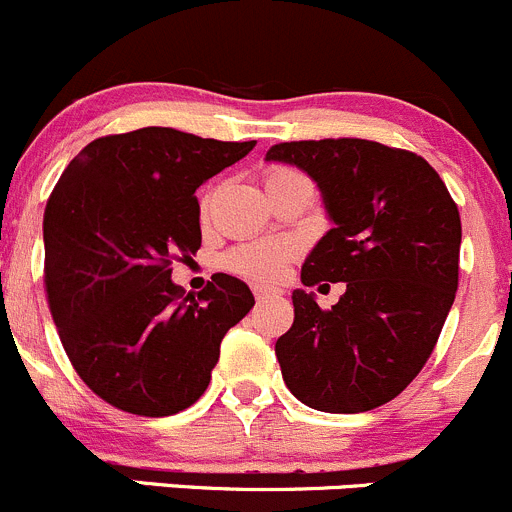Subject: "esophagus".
I'll return each instance as SVG.
<instances>
[{
  "mask_svg": "<svg viewBox=\"0 0 512 512\" xmlns=\"http://www.w3.org/2000/svg\"><path fill=\"white\" fill-rule=\"evenodd\" d=\"M279 291L276 289H266V286H253V296H256V301H266L271 299V296H276Z\"/></svg>",
  "mask_w": 512,
  "mask_h": 512,
  "instance_id": "34e87169",
  "label": "esophagus"
}]
</instances>
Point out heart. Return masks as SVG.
Instances as JSON below:
<instances>
[{
  "label": "heart",
  "mask_w": 512,
  "mask_h": 512,
  "mask_svg": "<svg viewBox=\"0 0 512 512\" xmlns=\"http://www.w3.org/2000/svg\"><path fill=\"white\" fill-rule=\"evenodd\" d=\"M291 170L276 168L271 170L266 183L274 178H281V175H289ZM211 211V196L203 201V216ZM291 256V248L286 243L276 241H264V243H248V246L236 248V251L228 253L226 266L236 274L246 276V279L253 281H276L286 269V261Z\"/></svg>",
  "instance_id": "b5f03b06"
}]
</instances>
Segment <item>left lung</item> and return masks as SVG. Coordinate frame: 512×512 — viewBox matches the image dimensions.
<instances>
[{"label": "left lung", "instance_id": "8db88e82", "mask_svg": "<svg viewBox=\"0 0 512 512\" xmlns=\"http://www.w3.org/2000/svg\"><path fill=\"white\" fill-rule=\"evenodd\" d=\"M321 191L334 228L301 266V284L342 281L329 311L294 291V324L276 342L286 387L319 412H367L397 397L435 349L457 291L462 226L430 163L374 140H299L266 153Z\"/></svg>", "mask_w": 512, "mask_h": 512}]
</instances>
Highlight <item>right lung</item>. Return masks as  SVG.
Wrapping results in <instances>:
<instances>
[{
  "instance_id": "right-lung-1",
  "label": "right lung",
  "mask_w": 512,
  "mask_h": 512,
  "mask_svg": "<svg viewBox=\"0 0 512 512\" xmlns=\"http://www.w3.org/2000/svg\"><path fill=\"white\" fill-rule=\"evenodd\" d=\"M253 145L140 128L92 140L57 180L42 223L47 301L72 367L118 410L191 407L251 311V289L228 274L183 299L170 261L201 248L196 188Z\"/></svg>"
}]
</instances>
